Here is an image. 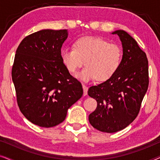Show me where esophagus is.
<instances>
[{
  "mask_svg": "<svg viewBox=\"0 0 160 160\" xmlns=\"http://www.w3.org/2000/svg\"><path fill=\"white\" fill-rule=\"evenodd\" d=\"M83 89H84V95H87V91H88V87L83 84Z\"/></svg>",
  "mask_w": 160,
  "mask_h": 160,
  "instance_id": "1",
  "label": "esophagus"
}]
</instances>
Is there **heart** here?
Instances as JSON below:
<instances>
[{"label":"heart","mask_w":160,"mask_h":160,"mask_svg":"<svg viewBox=\"0 0 160 160\" xmlns=\"http://www.w3.org/2000/svg\"><path fill=\"white\" fill-rule=\"evenodd\" d=\"M61 59L68 71L76 73L83 65L85 67L77 74L83 81L97 78L105 82L119 70L122 60V50L116 43L99 37L85 36L78 39L75 48L66 47L61 51Z\"/></svg>","instance_id":"1"}]
</instances>
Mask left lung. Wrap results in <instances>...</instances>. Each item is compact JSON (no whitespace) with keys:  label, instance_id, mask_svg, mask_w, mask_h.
Masks as SVG:
<instances>
[{"label":"left lung","instance_id":"obj_1","mask_svg":"<svg viewBox=\"0 0 160 160\" xmlns=\"http://www.w3.org/2000/svg\"><path fill=\"white\" fill-rule=\"evenodd\" d=\"M112 34H117L122 41L121 65L111 78L88 90L89 96L98 102L97 108L89 115V123L98 130L108 133L123 130L134 121L148 87L145 52L124 30H116Z\"/></svg>","mask_w":160,"mask_h":160}]
</instances>
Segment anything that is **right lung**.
<instances>
[{
	"instance_id": "1",
	"label": "right lung",
	"mask_w": 160,
	"mask_h": 160,
	"mask_svg": "<svg viewBox=\"0 0 160 160\" xmlns=\"http://www.w3.org/2000/svg\"><path fill=\"white\" fill-rule=\"evenodd\" d=\"M67 30H41L25 37L15 54L12 76L19 110L32 124L52 128L82 98V84L61 59Z\"/></svg>"
}]
</instances>
